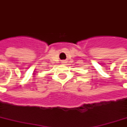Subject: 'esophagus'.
<instances>
[{
  "label": "esophagus",
  "instance_id": "1",
  "mask_svg": "<svg viewBox=\"0 0 127 127\" xmlns=\"http://www.w3.org/2000/svg\"><path fill=\"white\" fill-rule=\"evenodd\" d=\"M61 63H62V64H65V63H66V61H61Z\"/></svg>",
  "mask_w": 127,
  "mask_h": 127
}]
</instances>
